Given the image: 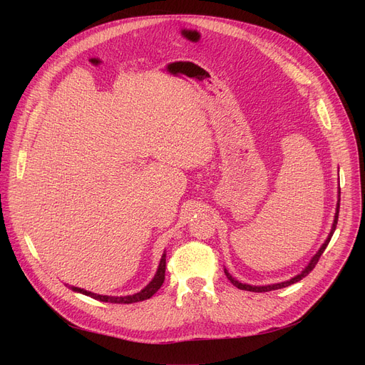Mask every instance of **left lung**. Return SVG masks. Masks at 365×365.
<instances>
[{
    "instance_id": "1",
    "label": "left lung",
    "mask_w": 365,
    "mask_h": 365,
    "mask_svg": "<svg viewBox=\"0 0 365 365\" xmlns=\"http://www.w3.org/2000/svg\"><path fill=\"white\" fill-rule=\"evenodd\" d=\"M339 208H340V189H339V200H337V207H336V215H334V222H333V226H331V231H330V234H329V237H327V240L324 241V244L321 245V248L317 252V255L311 259V262H309V264L304 267V269L299 274V275H296L294 278H292V279H289V281H284V282H278V284H271V285H250V284H242V282H240L238 279H235V278H232V275L229 274L226 269H225V275H226V278L231 281L237 289H240V290H247V292H255V293H263V292H272V290H278V289H284V287H289V285H292V284H294V282H297V281H300L302 278H304L306 275H308L314 267H315V264L318 263V260H319V257H321V255L324 253V250L325 248H327V245H329V242H330V240H331V237H333V234H334V231H336V226H337V219H339Z\"/></svg>"
}]
</instances>
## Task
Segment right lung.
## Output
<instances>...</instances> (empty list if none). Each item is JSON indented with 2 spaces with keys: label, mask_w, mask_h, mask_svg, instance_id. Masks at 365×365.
Returning a JSON list of instances; mask_svg holds the SVG:
<instances>
[{
  "label": "right lung",
  "mask_w": 365,
  "mask_h": 365,
  "mask_svg": "<svg viewBox=\"0 0 365 365\" xmlns=\"http://www.w3.org/2000/svg\"><path fill=\"white\" fill-rule=\"evenodd\" d=\"M164 278H165V252L160 260V264H158V269H157V274L155 277L152 278V281L145 287L143 290H140L139 293L136 294H131V296H102V294H96V293H91V292H87L84 289H78V287H69V289L72 292H76V293H81V294H86V296H90L96 300H101V302H108V303H136V302H142V300H146V299H150L153 294H155L160 289L161 285L164 282Z\"/></svg>",
  "instance_id": "1"
}]
</instances>
